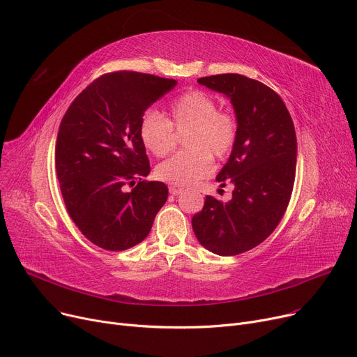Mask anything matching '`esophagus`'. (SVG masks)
<instances>
[{"label":"esophagus","instance_id":"obj_1","mask_svg":"<svg viewBox=\"0 0 357 357\" xmlns=\"http://www.w3.org/2000/svg\"><path fill=\"white\" fill-rule=\"evenodd\" d=\"M183 190L181 188V186H175V185H171L169 186V192H171L172 195H179Z\"/></svg>","mask_w":357,"mask_h":357}]
</instances>
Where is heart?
<instances>
[{"instance_id":"1","label":"heart","mask_w":357,"mask_h":357,"mask_svg":"<svg viewBox=\"0 0 357 357\" xmlns=\"http://www.w3.org/2000/svg\"><path fill=\"white\" fill-rule=\"evenodd\" d=\"M185 131V150L156 167V176L167 183L191 185L213 171V159L227 158L237 140V120L229 111L218 109V102L204 91H190L174 100L167 119L160 112H144L139 136L147 152L162 158L174 146V130Z\"/></svg>"}]
</instances>
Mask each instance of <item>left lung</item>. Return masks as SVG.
Segmentation results:
<instances>
[{
  "instance_id": "1",
  "label": "left lung",
  "mask_w": 357,
  "mask_h": 357,
  "mask_svg": "<svg viewBox=\"0 0 357 357\" xmlns=\"http://www.w3.org/2000/svg\"><path fill=\"white\" fill-rule=\"evenodd\" d=\"M198 82L230 98L238 131L215 178L221 186L233 183V197L221 202L207 195L192 229L207 250L236 256L268 238L287 211L296 167L295 128L284 101L265 84L238 73Z\"/></svg>"
}]
</instances>
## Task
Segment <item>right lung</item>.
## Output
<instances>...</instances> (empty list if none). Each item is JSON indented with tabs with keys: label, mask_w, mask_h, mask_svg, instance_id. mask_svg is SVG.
Listing matches in <instances>:
<instances>
[{
	"label": "right lung",
	"mask_w": 357,
	"mask_h": 357,
	"mask_svg": "<svg viewBox=\"0 0 357 357\" xmlns=\"http://www.w3.org/2000/svg\"><path fill=\"white\" fill-rule=\"evenodd\" d=\"M175 79L120 70L105 73L73 100L62 119L54 163L66 210L93 245L111 252L143 241L167 199L150 172L139 136L144 111ZM127 185H135L126 192Z\"/></svg>",
	"instance_id": "right-lung-1"
}]
</instances>
